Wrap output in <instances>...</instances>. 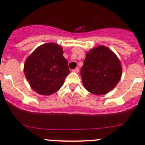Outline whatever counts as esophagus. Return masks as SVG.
<instances>
[{
  "instance_id": "esophagus-1",
  "label": "esophagus",
  "mask_w": 145,
  "mask_h": 145,
  "mask_svg": "<svg viewBox=\"0 0 145 145\" xmlns=\"http://www.w3.org/2000/svg\"><path fill=\"white\" fill-rule=\"evenodd\" d=\"M72 71L75 72H79V68L78 67L75 68V69H74V70H72Z\"/></svg>"
}]
</instances>
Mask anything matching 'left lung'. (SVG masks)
Masks as SVG:
<instances>
[{
    "mask_svg": "<svg viewBox=\"0 0 145 145\" xmlns=\"http://www.w3.org/2000/svg\"><path fill=\"white\" fill-rule=\"evenodd\" d=\"M122 67L117 56L105 46H98L86 54L81 75L86 89L95 95H105L120 80Z\"/></svg>",
    "mask_w": 145,
    "mask_h": 145,
    "instance_id": "left-lung-1",
    "label": "left lung"
}]
</instances>
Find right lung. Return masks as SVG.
I'll return each mask as SVG.
<instances>
[{"instance_id":"right-lung-1","label":"right lung","mask_w":145,"mask_h":145,"mask_svg":"<svg viewBox=\"0 0 145 145\" xmlns=\"http://www.w3.org/2000/svg\"><path fill=\"white\" fill-rule=\"evenodd\" d=\"M24 72L36 92L50 95L62 86L70 71L61 47L55 43L39 46L27 58Z\"/></svg>"}]
</instances>
